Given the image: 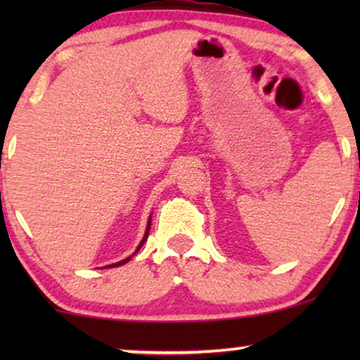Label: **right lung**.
I'll use <instances>...</instances> for the list:
<instances>
[{
  "mask_svg": "<svg viewBox=\"0 0 360 360\" xmlns=\"http://www.w3.org/2000/svg\"><path fill=\"white\" fill-rule=\"evenodd\" d=\"M150 223H152V214L149 216V221H147V228H146L144 238H142V240H141V243H139V245H137V248H136V250H134V254H136V252H139V249L142 248V244H144V243H146V240H147V236H149V231H150ZM134 254H131V255H129V257H126V259H122V260H120V262H116V264H111V265H106V267H110V269H112V267H120V265H124V264H127V262H129V260L132 259V255H134Z\"/></svg>",
  "mask_w": 360,
  "mask_h": 360,
  "instance_id": "1",
  "label": "right lung"
}]
</instances>
